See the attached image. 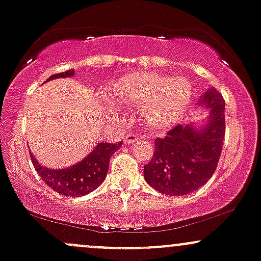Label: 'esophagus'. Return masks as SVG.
<instances>
[{
  "mask_svg": "<svg viewBox=\"0 0 261 261\" xmlns=\"http://www.w3.org/2000/svg\"><path fill=\"white\" fill-rule=\"evenodd\" d=\"M142 139V135H140V134H128L127 136L124 139V144H133V142H136L139 141V140Z\"/></svg>",
  "mask_w": 261,
  "mask_h": 261,
  "instance_id": "1",
  "label": "esophagus"
}]
</instances>
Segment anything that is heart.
<instances>
[{"label": "heart", "mask_w": 261, "mask_h": 261, "mask_svg": "<svg viewBox=\"0 0 261 261\" xmlns=\"http://www.w3.org/2000/svg\"><path fill=\"white\" fill-rule=\"evenodd\" d=\"M186 78H168L154 73L127 76L115 88L121 101L142 107L141 119L151 130H165L176 122L191 99Z\"/></svg>", "instance_id": "heart-1"}]
</instances>
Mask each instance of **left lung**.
Returning a JSON list of instances; mask_svg holds the SVG:
<instances>
[{
    "label": "left lung",
    "instance_id": "1",
    "mask_svg": "<svg viewBox=\"0 0 261 261\" xmlns=\"http://www.w3.org/2000/svg\"><path fill=\"white\" fill-rule=\"evenodd\" d=\"M199 105L211 109L202 128L176 125L165 137L154 139L151 161L145 165L146 182L168 196H186L204 186L218 166L225 135V101L217 89L210 88Z\"/></svg>",
    "mask_w": 261,
    "mask_h": 261
}]
</instances>
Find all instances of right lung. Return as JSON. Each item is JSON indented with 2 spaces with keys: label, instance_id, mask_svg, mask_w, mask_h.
I'll return each instance as SVG.
<instances>
[{
  "label": "right lung",
  "instance_id": "obj_1",
  "mask_svg": "<svg viewBox=\"0 0 261 261\" xmlns=\"http://www.w3.org/2000/svg\"><path fill=\"white\" fill-rule=\"evenodd\" d=\"M71 75H74L73 69L54 74L47 80L67 78ZM121 145L122 142H119V144L101 142L83 161L70 166L69 168H63V170H49V168L43 167L34 159L32 153H31V161L39 177L51 190L63 196L82 197L98 188L107 178L110 157L119 150Z\"/></svg>",
  "mask_w": 261,
  "mask_h": 261
}]
</instances>
